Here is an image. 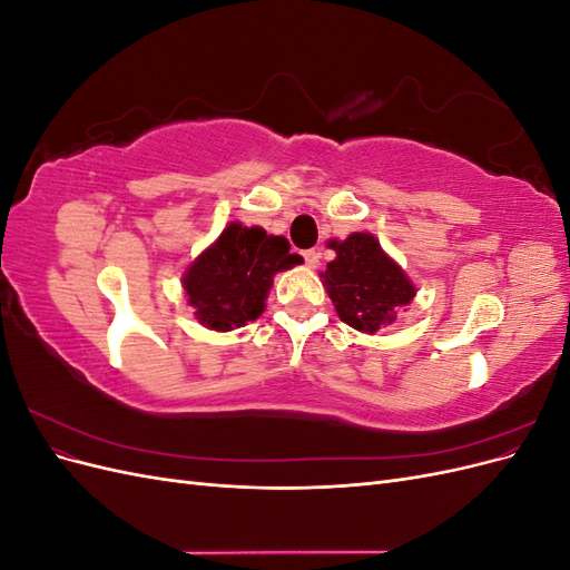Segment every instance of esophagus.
<instances>
[{
	"label": "esophagus",
	"instance_id": "obj_1",
	"mask_svg": "<svg viewBox=\"0 0 570 570\" xmlns=\"http://www.w3.org/2000/svg\"><path fill=\"white\" fill-rule=\"evenodd\" d=\"M302 256H304V264H306L308 268H316V266H318V258H321V254H318L316 249H306Z\"/></svg>",
	"mask_w": 570,
	"mask_h": 570
}]
</instances>
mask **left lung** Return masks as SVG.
<instances>
[{"mask_svg":"<svg viewBox=\"0 0 570 570\" xmlns=\"http://www.w3.org/2000/svg\"><path fill=\"white\" fill-rule=\"evenodd\" d=\"M335 258L321 273L340 321L358 333H377L392 325L402 308L416 297L409 275L390 258L371 233L331 239Z\"/></svg>","mask_w":570,"mask_h":570,"instance_id":"8db88e82","label":"left lung"}]
</instances>
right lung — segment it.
Returning a JSON list of instances; mask_svg holds the SVG:
<instances>
[{
	"label": "right lung",
	"mask_w": 570,
	"mask_h": 570,
	"mask_svg": "<svg viewBox=\"0 0 570 570\" xmlns=\"http://www.w3.org/2000/svg\"><path fill=\"white\" fill-rule=\"evenodd\" d=\"M283 235L230 223L183 275L195 316L209 331H233L264 314L273 275L302 264Z\"/></svg>",
	"instance_id": "add662e5"
}]
</instances>
